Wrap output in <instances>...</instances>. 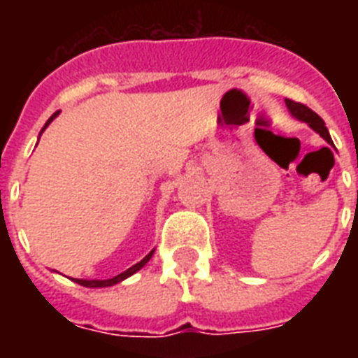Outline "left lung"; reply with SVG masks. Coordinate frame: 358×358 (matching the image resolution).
Returning a JSON list of instances; mask_svg holds the SVG:
<instances>
[{
    "mask_svg": "<svg viewBox=\"0 0 358 358\" xmlns=\"http://www.w3.org/2000/svg\"><path fill=\"white\" fill-rule=\"evenodd\" d=\"M284 102H286V108H288L289 115H292L294 119L301 120V122H306L312 129H314V131H316V134L322 135L329 145H333V139H331V135H329V129L325 128V122H323V119L320 117V115L314 113L312 109H308L306 106H303V103L288 100V98H286Z\"/></svg>",
    "mask_w": 358,
    "mask_h": 358,
    "instance_id": "obj_1",
    "label": "left lung"
}]
</instances>
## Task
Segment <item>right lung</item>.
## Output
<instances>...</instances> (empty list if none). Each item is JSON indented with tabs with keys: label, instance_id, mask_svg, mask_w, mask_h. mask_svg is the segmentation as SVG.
<instances>
[{
	"label": "right lung",
	"instance_id": "add662e5",
	"mask_svg": "<svg viewBox=\"0 0 358 358\" xmlns=\"http://www.w3.org/2000/svg\"><path fill=\"white\" fill-rule=\"evenodd\" d=\"M57 115H59V111H57V113H53L52 117L48 119V122L44 124V128H42V129H41V134H38V139H41L42 131H44V129H46L48 126H50V124H52V120L55 119ZM152 255H154V249H152L150 252H148V255H146L145 258H143V260L137 262L135 266H131V267H129V269H126V271H124V273H120V275H117V277L108 278V280H96V278H94V280H87V278H72V280H74V282H78V284H81V286H85V288H108V286H115V284L122 282V280H126V278H128V277H131L134 273L139 271L141 267H145V266H146V262H148V260H150V258H152Z\"/></svg>",
	"mask_w": 358,
	"mask_h": 358
}]
</instances>
